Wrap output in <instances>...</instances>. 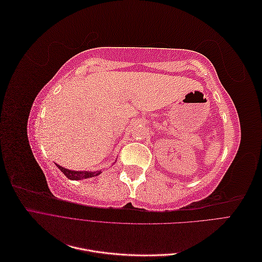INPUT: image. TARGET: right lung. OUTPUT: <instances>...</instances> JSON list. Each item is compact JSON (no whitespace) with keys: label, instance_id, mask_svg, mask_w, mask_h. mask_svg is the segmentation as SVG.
Instances as JSON below:
<instances>
[{"label":"right lung","instance_id":"obj_1","mask_svg":"<svg viewBox=\"0 0 262 262\" xmlns=\"http://www.w3.org/2000/svg\"><path fill=\"white\" fill-rule=\"evenodd\" d=\"M57 167L64 173V175L72 180H80V179H85V178H91L100 175L101 171H96V172H92V171H74V170H69L67 168H63L62 166L57 165Z\"/></svg>","mask_w":262,"mask_h":262}]
</instances>
